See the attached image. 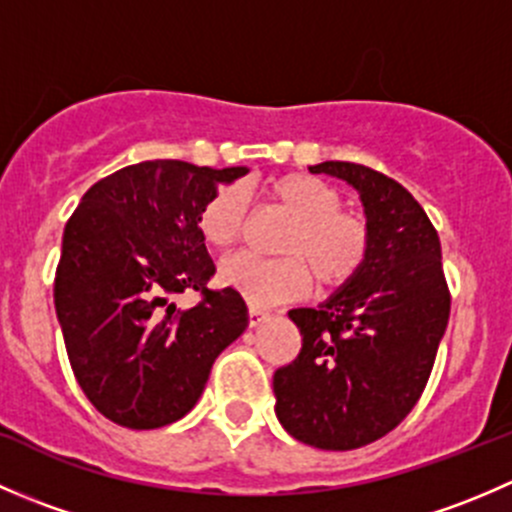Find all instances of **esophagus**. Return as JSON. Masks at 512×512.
Listing matches in <instances>:
<instances>
[{
    "label": "esophagus",
    "mask_w": 512,
    "mask_h": 512,
    "mask_svg": "<svg viewBox=\"0 0 512 512\" xmlns=\"http://www.w3.org/2000/svg\"><path fill=\"white\" fill-rule=\"evenodd\" d=\"M267 317H270V314H267L265 309L250 307V327H260L262 322H267Z\"/></svg>",
    "instance_id": "34e87169"
}]
</instances>
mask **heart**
<instances>
[{
  "label": "heart",
  "instance_id": "heart-1",
  "mask_svg": "<svg viewBox=\"0 0 512 512\" xmlns=\"http://www.w3.org/2000/svg\"><path fill=\"white\" fill-rule=\"evenodd\" d=\"M265 193L292 225L277 250L285 257L262 260L255 255L227 257L218 282L255 307L302 297L314 280L322 287H339L359 275L371 247L364 218L342 210V195L324 180L304 173L272 178ZM247 200L242 188L223 185L198 210V232L215 250H230L245 223Z\"/></svg>",
  "mask_w": 512,
  "mask_h": 512
}]
</instances>
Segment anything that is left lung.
Here are the masks:
<instances>
[{"label":"left lung","instance_id":"8db88e82","mask_svg":"<svg viewBox=\"0 0 512 512\" xmlns=\"http://www.w3.org/2000/svg\"><path fill=\"white\" fill-rule=\"evenodd\" d=\"M309 173L359 193L371 247L359 275L322 304L289 309L302 349L275 371V414L307 446L352 451L386 436L416 406L451 297L436 227L404 185L344 160L309 165Z\"/></svg>","mask_w":512,"mask_h":512}]
</instances>
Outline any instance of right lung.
Instances as JSON below:
<instances>
[{"mask_svg": "<svg viewBox=\"0 0 512 512\" xmlns=\"http://www.w3.org/2000/svg\"><path fill=\"white\" fill-rule=\"evenodd\" d=\"M242 175L245 165L143 160L91 185L66 223L56 317L76 381L108 421L148 431L183 418L247 329L245 299L205 287L215 265L198 232L205 200ZM185 288L206 299L178 308Z\"/></svg>", "mask_w": 512, "mask_h": 512, "instance_id": "add662e5", "label": "right lung"}]
</instances>
